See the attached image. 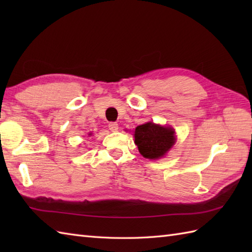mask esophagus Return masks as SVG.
<instances>
[{
  "mask_svg": "<svg viewBox=\"0 0 252 252\" xmlns=\"http://www.w3.org/2000/svg\"><path fill=\"white\" fill-rule=\"evenodd\" d=\"M108 127H109V130L112 132H116V131H118V129H119L118 123H116V122H110L108 125Z\"/></svg>",
  "mask_w": 252,
  "mask_h": 252,
  "instance_id": "obj_1",
  "label": "esophagus"
}]
</instances>
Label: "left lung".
I'll return each instance as SVG.
<instances>
[{
    "mask_svg": "<svg viewBox=\"0 0 252 252\" xmlns=\"http://www.w3.org/2000/svg\"><path fill=\"white\" fill-rule=\"evenodd\" d=\"M134 143L144 158L156 160L162 158L175 143V132L171 126L144 123L135 127Z\"/></svg>",
    "mask_w": 252,
    "mask_h": 252,
    "instance_id": "1",
    "label": "left lung"
}]
</instances>
